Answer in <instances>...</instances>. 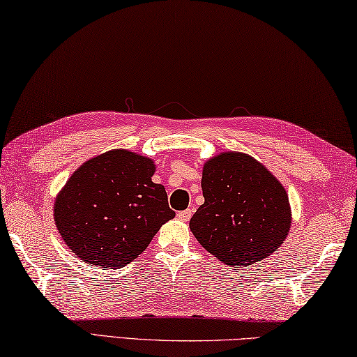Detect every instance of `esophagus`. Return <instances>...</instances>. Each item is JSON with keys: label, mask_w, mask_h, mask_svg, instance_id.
<instances>
[{"label": "esophagus", "mask_w": 357, "mask_h": 357, "mask_svg": "<svg viewBox=\"0 0 357 357\" xmlns=\"http://www.w3.org/2000/svg\"><path fill=\"white\" fill-rule=\"evenodd\" d=\"M193 213V209H185V211H181L178 212V218L181 220V222H189L190 217Z\"/></svg>", "instance_id": "esophagus-1"}]
</instances>
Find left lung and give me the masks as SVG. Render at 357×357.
Listing matches in <instances>:
<instances>
[{"label": "left lung", "instance_id": "8db88e82", "mask_svg": "<svg viewBox=\"0 0 357 357\" xmlns=\"http://www.w3.org/2000/svg\"><path fill=\"white\" fill-rule=\"evenodd\" d=\"M201 187L204 204L190 218V229L222 262L248 267L275 252L287 237V193L256 159L218 154L206 162Z\"/></svg>", "mask_w": 357, "mask_h": 357}]
</instances>
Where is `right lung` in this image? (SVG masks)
<instances>
[{"instance_id":"right-lung-1","label":"right lung","mask_w":357,"mask_h":357,"mask_svg":"<svg viewBox=\"0 0 357 357\" xmlns=\"http://www.w3.org/2000/svg\"><path fill=\"white\" fill-rule=\"evenodd\" d=\"M153 173L151 159L126 150L107 151L77 168L54 204V222L68 248L102 268L139 257L174 217Z\"/></svg>"}]
</instances>
